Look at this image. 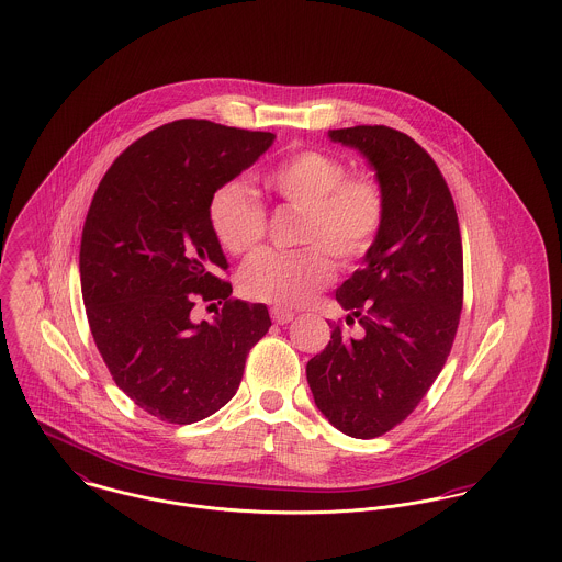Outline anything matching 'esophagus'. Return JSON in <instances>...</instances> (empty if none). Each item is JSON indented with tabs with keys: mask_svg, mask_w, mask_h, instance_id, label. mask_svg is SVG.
<instances>
[{
	"mask_svg": "<svg viewBox=\"0 0 562 562\" xmlns=\"http://www.w3.org/2000/svg\"><path fill=\"white\" fill-rule=\"evenodd\" d=\"M270 316L277 324H288V322L294 321V314L290 310H281V307H272Z\"/></svg>",
	"mask_w": 562,
	"mask_h": 562,
	"instance_id": "esophagus-1",
	"label": "esophagus"
}]
</instances>
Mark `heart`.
I'll list each match as a JSON object with an SVG mask.
<instances>
[{
    "label": "heart",
    "mask_w": 562,
    "mask_h": 562,
    "mask_svg": "<svg viewBox=\"0 0 562 562\" xmlns=\"http://www.w3.org/2000/svg\"><path fill=\"white\" fill-rule=\"evenodd\" d=\"M263 186L285 205L303 212L296 250H261L240 270L241 294L277 307L310 303L333 279V261L355 266L379 240L387 196L381 181L348 172L346 161L321 149H303L277 161ZM210 225L229 255H246L266 238L268 216L240 183L218 188L207 207Z\"/></svg>",
    "instance_id": "obj_1"
}]
</instances>
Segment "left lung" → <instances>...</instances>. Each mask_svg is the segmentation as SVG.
Listing matches in <instances>:
<instances>
[{"label": "left lung", "instance_id": "left-lung-1", "mask_svg": "<svg viewBox=\"0 0 562 562\" xmlns=\"http://www.w3.org/2000/svg\"><path fill=\"white\" fill-rule=\"evenodd\" d=\"M376 168L387 196L383 232L361 268L335 292L359 322L307 363L324 417L355 439L381 437L426 396L452 350L463 310V244L450 188L435 160L385 125L328 132Z\"/></svg>", "mask_w": 562, "mask_h": 562}]
</instances>
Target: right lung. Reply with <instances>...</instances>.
<instances>
[{
	"mask_svg": "<svg viewBox=\"0 0 562 562\" xmlns=\"http://www.w3.org/2000/svg\"><path fill=\"white\" fill-rule=\"evenodd\" d=\"M274 140L183 119L132 143L99 181L80 244L81 299L114 383L168 424L210 417L240 387L266 305L232 301L207 207ZM196 302L224 305L196 325Z\"/></svg>",
	"mask_w": 562,
	"mask_h": 562,
	"instance_id": "right-lung-1",
	"label": "right lung"
}]
</instances>
